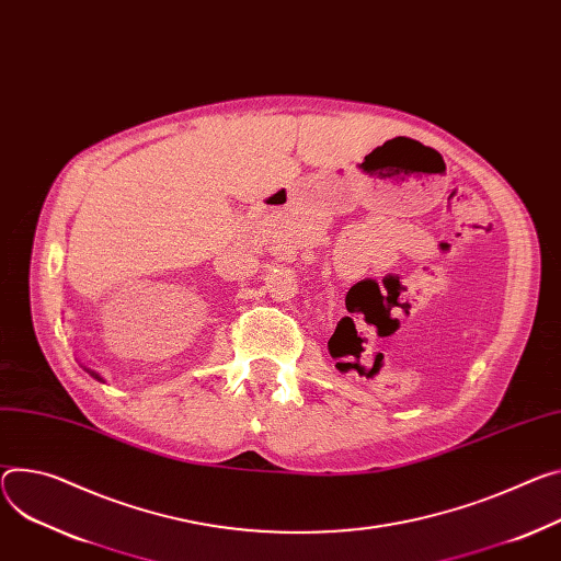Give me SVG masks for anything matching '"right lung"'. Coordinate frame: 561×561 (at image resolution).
Returning <instances> with one entry per match:
<instances>
[{
  "mask_svg": "<svg viewBox=\"0 0 561 561\" xmlns=\"http://www.w3.org/2000/svg\"><path fill=\"white\" fill-rule=\"evenodd\" d=\"M87 371H89V374H91V376H93V378H95V380H100V382H105V380H103V378H100V376H98V374H95V371H91V369H87Z\"/></svg>",
  "mask_w": 561,
  "mask_h": 561,
  "instance_id": "obj_1",
  "label": "right lung"
}]
</instances>
